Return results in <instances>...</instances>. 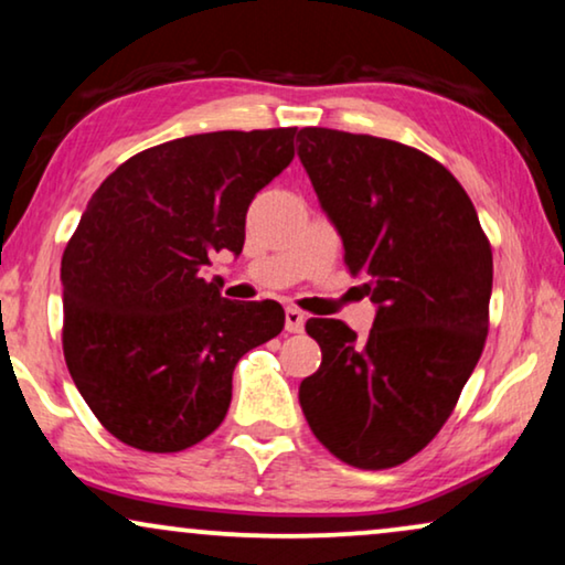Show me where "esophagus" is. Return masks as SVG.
<instances>
[{
	"mask_svg": "<svg viewBox=\"0 0 565 565\" xmlns=\"http://www.w3.org/2000/svg\"><path fill=\"white\" fill-rule=\"evenodd\" d=\"M306 327V316L303 311H298V308H285V329L290 331V334H300Z\"/></svg>",
	"mask_w": 565,
	"mask_h": 565,
	"instance_id": "obj_1",
	"label": "esophagus"
}]
</instances>
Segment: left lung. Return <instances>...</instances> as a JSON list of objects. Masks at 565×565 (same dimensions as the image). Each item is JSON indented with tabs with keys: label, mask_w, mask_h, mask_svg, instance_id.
<instances>
[{
	"label": "left lung",
	"mask_w": 565,
	"mask_h": 565,
	"mask_svg": "<svg viewBox=\"0 0 565 565\" xmlns=\"http://www.w3.org/2000/svg\"><path fill=\"white\" fill-rule=\"evenodd\" d=\"M298 157L365 277L367 339L308 319L321 365L298 398L316 439L347 466L396 468L450 419L489 334L493 257L462 184L412 146L303 128Z\"/></svg>",
	"instance_id": "obj_1"
}]
</instances>
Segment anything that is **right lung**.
<instances>
[{
	"instance_id": "right-lung-1",
	"label": "right lung",
	"mask_w": 565,
	"mask_h": 565,
	"mask_svg": "<svg viewBox=\"0 0 565 565\" xmlns=\"http://www.w3.org/2000/svg\"><path fill=\"white\" fill-rule=\"evenodd\" d=\"M298 128L215 130L151 146L92 195L61 257L66 367L99 424L136 450L180 452L221 427L231 375L285 327L275 300L205 280L238 254L257 192L296 157Z\"/></svg>"
}]
</instances>
